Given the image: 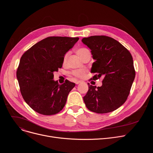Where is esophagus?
<instances>
[{
    "instance_id": "34e87169",
    "label": "esophagus",
    "mask_w": 153,
    "mask_h": 153,
    "mask_svg": "<svg viewBox=\"0 0 153 153\" xmlns=\"http://www.w3.org/2000/svg\"><path fill=\"white\" fill-rule=\"evenodd\" d=\"M75 82H76V84H79V83H81V81H76Z\"/></svg>"
}]
</instances>
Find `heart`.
Masks as SVG:
<instances>
[{"label": "heart", "mask_w": 153, "mask_h": 153, "mask_svg": "<svg viewBox=\"0 0 153 153\" xmlns=\"http://www.w3.org/2000/svg\"><path fill=\"white\" fill-rule=\"evenodd\" d=\"M77 54H78V56L81 58L82 59H83L85 56L88 54H90V51H89V50H87V48H79L77 50ZM69 52L66 53L65 54H64V57H63V64H66L67 61H68V59L69 57ZM85 70L84 69H77V70H74L72 71V74H73L74 76L79 77V78H83L85 77Z\"/></svg>", "instance_id": "b5f03b06"}]
</instances>
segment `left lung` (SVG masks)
Returning <instances> with one entry per match:
<instances>
[{
    "label": "left lung",
    "instance_id": "1",
    "mask_svg": "<svg viewBox=\"0 0 153 153\" xmlns=\"http://www.w3.org/2000/svg\"><path fill=\"white\" fill-rule=\"evenodd\" d=\"M82 43L89 47L95 60L91 80L102 77V85L96 87L88 83L89 90L83 97L87 108L97 114L113 111L126 100L133 81L135 71L130 51L115 39L107 36L84 38Z\"/></svg>",
    "mask_w": 153,
    "mask_h": 153
}]
</instances>
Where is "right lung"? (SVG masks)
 Wrapping results in <instances>:
<instances>
[{
    "instance_id": "obj_1",
    "label": "right lung",
    "mask_w": 153,
    "mask_h": 153,
    "mask_svg": "<svg viewBox=\"0 0 153 153\" xmlns=\"http://www.w3.org/2000/svg\"><path fill=\"white\" fill-rule=\"evenodd\" d=\"M79 38L50 36L24 53L17 71L22 97L38 113L52 115L59 113L66 103L75 84L66 80L62 84L53 79L54 71L62 66L65 54Z\"/></svg>"
}]
</instances>
